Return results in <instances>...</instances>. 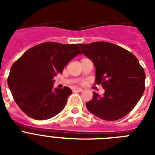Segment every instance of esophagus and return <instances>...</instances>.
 <instances>
[{"mask_svg": "<svg viewBox=\"0 0 155 155\" xmlns=\"http://www.w3.org/2000/svg\"><path fill=\"white\" fill-rule=\"evenodd\" d=\"M73 92H82L83 89L82 88H80V87H73L72 88Z\"/></svg>", "mask_w": 155, "mask_h": 155, "instance_id": "obj_1", "label": "esophagus"}]
</instances>
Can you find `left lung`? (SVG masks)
<instances>
[{"mask_svg":"<svg viewBox=\"0 0 155 155\" xmlns=\"http://www.w3.org/2000/svg\"><path fill=\"white\" fill-rule=\"evenodd\" d=\"M83 53L96 68L95 84H101L102 97L93 92L86 103L90 113L105 120H116L127 115L141 99L146 74L137 58L117 45L106 42L80 44Z\"/></svg>","mask_w":155,"mask_h":155,"instance_id":"obj_1","label":"left lung"}]
</instances>
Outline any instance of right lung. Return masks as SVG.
Masks as SVG:
<instances>
[{
    "label": "right lung",
    "instance_id": "add662e5",
    "mask_svg": "<svg viewBox=\"0 0 155 155\" xmlns=\"http://www.w3.org/2000/svg\"><path fill=\"white\" fill-rule=\"evenodd\" d=\"M80 44L47 42L26 51L10 68L8 85L22 112L35 120H47L65 107L70 87L54 89V76L62 73L74 57L82 54Z\"/></svg>",
    "mask_w": 155,
    "mask_h": 155
}]
</instances>
